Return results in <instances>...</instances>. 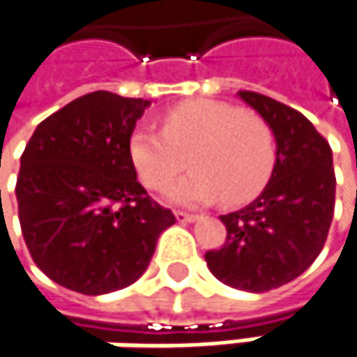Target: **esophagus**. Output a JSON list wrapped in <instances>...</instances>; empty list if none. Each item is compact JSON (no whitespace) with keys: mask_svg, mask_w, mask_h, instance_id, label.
Returning <instances> with one entry per match:
<instances>
[{"mask_svg":"<svg viewBox=\"0 0 357 357\" xmlns=\"http://www.w3.org/2000/svg\"><path fill=\"white\" fill-rule=\"evenodd\" d=\"M176 218H178L179 222H194L198 216L196 214H190V212H183V211H176Z\"/></svg>","mask_w":357,"mask_h":357,"instance_id":"34e87169","label":"esophagus"}]
</instances>
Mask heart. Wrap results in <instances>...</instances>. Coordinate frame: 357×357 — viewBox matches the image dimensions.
Segmentation results:
<instances>
[{"label": "heart", "mask_w": 357, "mask_h": 357, "mask_svg": "<svg viewBox=\"0 0 357 357\" xmlns=\"http://www.w3.org/2000/svg\"><path fill=\"white\" fill-rule=\"evenodd\" d=\"M130 163L151 190H165L185 167L194 169L169 190L178 204L222 200L239 206L253 200L272 178L275 137L255 112L214 102L190 100L165 110L161 130L137 126L128 139Z\"/></svg>", "instance_id": "heart-1"}]
</instances>
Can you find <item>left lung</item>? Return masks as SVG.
Instances as JSON below:
<instances>
[{
    "mask_svg": "<svg viewBox=\"0 0 357 357\" xmlns=\"http://www.w3.org/2000/svg\"><path fill=\"white\" fill-rule=\"evenodd\" d=\"M239 98L272 126L275 165L251 204L220 216L227 241L204 259L222 284L268 292L303 274L327 241L335 208L333 155L298 110L255 91Z\"/></svg>",
    "mask_w": 357,
    "mask_h": 357,
    "instance_id": "1",
    "label": "left lung"
}]
</instances>
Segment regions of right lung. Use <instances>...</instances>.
<instances>
[{"label":"right lung","mask_w":357,"mask_h":357,"mask_svg":"<svg viewBox=\"0 0 357 357\" xmlns=\"http://www.w3.org/2000/svg\"><path fill=\"white\" fill-rule=\"evenodd\" d=\"M151 102L93 91L43 120L20 159L17 216L34 264L89 296L137 282L176 222L137 181L128 139Z\"/></svg>","instance_id":"1"}]
</instances>
